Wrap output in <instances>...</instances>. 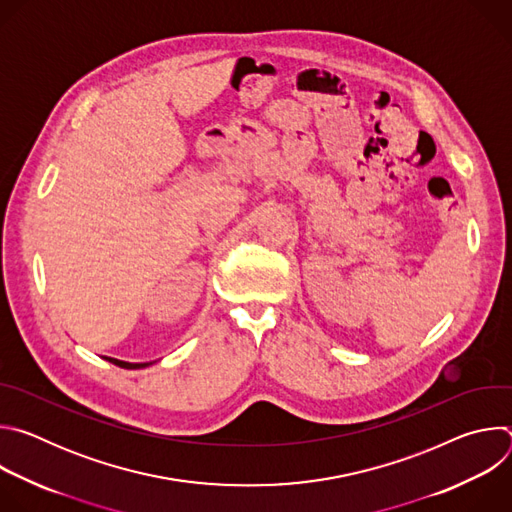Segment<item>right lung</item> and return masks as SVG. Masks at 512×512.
Segmentation results:
<instances>
[{"mask_svg":"<svg viewBox=\"0 0 512 512\" xmlns=\"http://www.w3.org/2000/svg\"><path fill=\"white\" fill-rule=\"evenodd\" d=\"M105 360L117 364V367H121V369H145V367H150V364H152V362H125V360L111 358V356H105Z\"/></svg>","mask_w":512,"mask_h":512,"instance_id":"right-lung-1","label":"right lung"}]
</instances>
